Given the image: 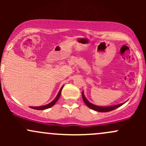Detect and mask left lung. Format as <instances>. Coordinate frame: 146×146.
Segmentation results:
<instances>
[{
  "instance_id": "obj_1",
  "label": "left lung",
  "mask_w": 146,
  "mask_h": 146,
  "mask_svg": "<svg viewBox=\"0 0 146 146\" xmlns=\"http://www.w3.org/2000/svg\"><path fill=\"white\" fill-rule=\"evenodd\" d=\"M82 99H83L84 102L85 103V104H86L89 108L92 109V110H95V111H99V112H107V111H112V110H115V109L118 108V107H121V105H123V104L126 102H125L123 103H121V104H115V105H112V106H98L92 104V103L90 102L87 100V98H85V95H84L83 91L82 92Z\"/></svg>"
}]
</instances>
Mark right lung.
<instances>
[{
    "label": "right lung",
    "mask_w": 146,
    "mask_h": 146,
    "mask_svg": "<svg viewBox=\"0 0 146 146\" xmlns=\"http://www.w3.org/2000/svg\"><path fill=\"white\" fill-rule=\"evenodd\" d=\"M64 85H63L62 87H61V88L60 89L59 92H58V93L57 94L56 97L55 98H54V100L53 101H51V102L48 103V104H46V105H42V106H39V107H30L32 109H34V110H46V109H48L50 108V107H51L52 106H54V104H56V102L57 101H58V100L59 99L60 96H61V90H62V88H64Z\"/></svg>",
    "instance_id": "add662e5"
}]
</instances>
